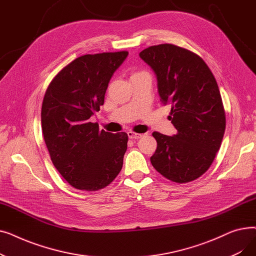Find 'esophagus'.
<instances>
[{
    "label": "esophagus",
    "instance_id": "1",
    "mask_svg": "<svg viewBox=\"0 0 256 256\" xmlns=\"http://www.w3.org/2000/svg\"><path fill=\"white\" fill-rule=\"evenodd\" d=\"M128 138H130V139H139V138L142 137L141 134L134 132H132V130L128 132Z\"/></svg>",
    "mask_w": 256,
    "mask_h": 256
}]
</instances>
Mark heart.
<instances>
[{
  "instance_id": "1",
  "label": "heart",
  "mask_w": 256,
  "mask_h": 256,
  "mask_svg": "<svg viewBox=\"0 0 256 256\" xmlns=\"http://www.w3.org/2000/svg\"><path fill=\"white\" fill-rule=\"evenodd\" d=\"M136 74H138V72H136Z\"/></svg>"
}]
</instances>
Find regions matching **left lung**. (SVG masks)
<instances>
[{
    "label": "left lung",
    "mask_w": 256,
    "mask_h": 256,
    "mask_svg": "<svg viewBox=\"0 0 256 256\" xmlns=\"http://www.w3.org/2000/svg\"><path fill=\"white\" fill-rule=\"evenodd\" d=\"M140 57L156 74L163 104L178 130L166 136L154 132V168L167 180L184 184L204 174L224 136L226 118L221 94L210 67L197 54L170 44L143 50Z\"/></svg>",
    "instance_id": "obj_1"
}]
</instances>
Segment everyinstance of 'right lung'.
I'll use <instances>...</instances> for the list:
<instances>
[{"instance_id":"1","label":"right lung","mask_w":256,"mask_h":256,"mask_svg":"<svg viewBox=\"0 0 256 256\" xmlns=\"http://www.w3.org/2000/svg\"><path fill=\"white\" fill-rule=\"evenodd\" d=\"M126 50L84 55L50 83L42 106V134L50 160L78 190L98 191L121 171L128 134L100 130L90 117L100 111L110 80Z\"/></svg>"}]
</instances>
